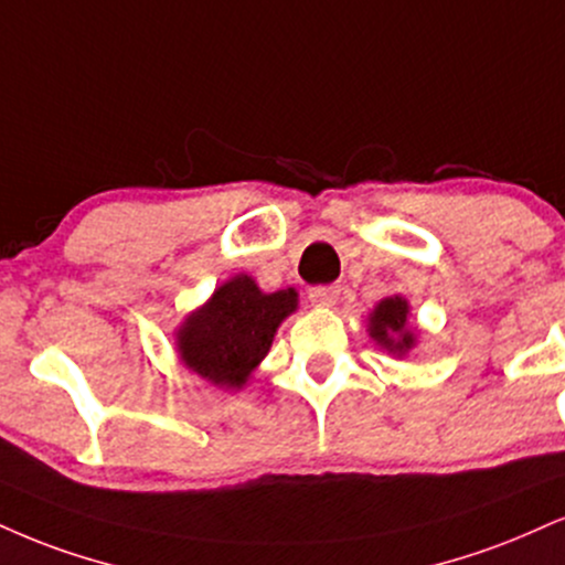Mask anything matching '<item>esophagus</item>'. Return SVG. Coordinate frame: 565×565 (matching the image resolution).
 I'll use <instances>...</instances> for the list:
<instances>
[{
	"label": "esophagus",
	"instance_id": "1",
	"mask_svg": "<svg viewBox=\"0 0 565 565\" xmlns=\"http://www.w3.org/2000/svg\"><path fill=\"white\" fill-rule=\"evenodd\" d=\"M308 300L316 305V308H331L339 300V287L329 284V287H312L308 291Z\"/></svg>",
	"mask_w": 565,
	"mask_h": 565
}]
</instances>
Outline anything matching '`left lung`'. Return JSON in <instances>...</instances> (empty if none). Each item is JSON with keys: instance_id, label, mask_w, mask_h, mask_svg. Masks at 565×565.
<instances>
[{"instance_id": "8db88e82", "label": "left lung", "mask_w": 565, "mask_h": 565, "mask_svg": "<svg viewBox=\"0 0 565 565\" xmlns=\"http://www.w3.org/2000/svg\"><path fill=\"white\" fill-rule=\"evenodd\" d=\"M411 302L405 300L403 295L384 297L373 305L369 312V337L379 348L390 352L394 358H405L416 350L418 344V329H413L411 321Z\"/></svg>"}]
</instances>
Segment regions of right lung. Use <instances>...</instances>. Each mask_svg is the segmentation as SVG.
<instances>
[{"label":"right lung","mask_w":565,"mask_h":565,"mask_svg":"<svg viewBox=\"0 0 565 565\" xmlns=\"http://www.w3.org/2000/svg\"><path fill=\"white\" fill-rule=\"evenodd\" d=\"M295 310L297 291L291 287L263 291L253 276H231L175 326L181 365L215 390H242L268 355L278 326Z\"/></svg>","instance_id":"right-lung-1"}]
</instances>
